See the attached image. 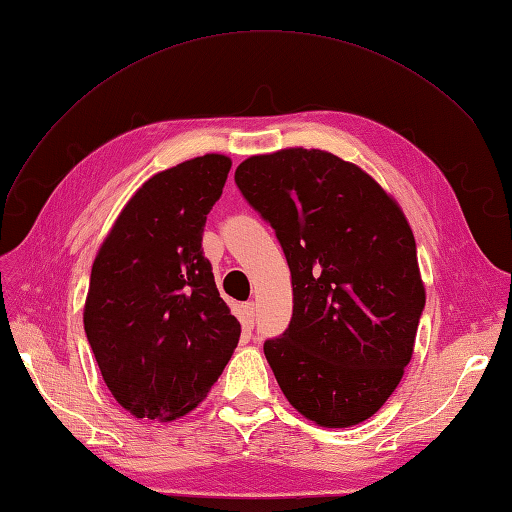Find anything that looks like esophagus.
<instances>
[{
    "label": "esophagus",
    "instance_id": "obj_1",
    "mask_svg": "<svg viewBox=\"0 0 512 512\" xmlns=\"http://www.w3.org/2000/svg\"><path fill=\"white\" fill-rule=\"evenodd\" d=\"M241 314H243V327L245 329H254V316H256V305L254 301H247L241 305Z\"/></svg>",
    "mask_w": 512,
    "mask_h": 512
}]
</instances>
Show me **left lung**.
Wrapping results in <instances>:
<instances>
[{"label":"left lung","instance_id":"1","mask_svg":"<svg viewBox=\"0 0 512 512\" xmlns=\"http://www.w3.org/2000/svg\"><path fill=\"white\" fill-rule=\"evenodd\" d=\"M235 181L290 267L292 320L265 344L277 384L320 427L367 421L404 378L425 307L404 211L363 168L322 149L252 156Z\"/></svg>","mask_w":512,"mask_h":512}]
</instances>
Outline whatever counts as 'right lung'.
<instances>
[{
	"mask_svg": "<svg viewBox=\"0 0 512 512\" xmlns=\"http://www.w3.org/2000/svg\"><path fill=\"white\" fill-rule=\"evenodd\" d=\"M230 164L205 153L147 179L91 267L85 333L108 391L136 418L192 412L239 344L241 324L200 247Z\"/></svg>",
	"mask_w": 512,
	"mask_h": 512,
	"instance_id": "1",
	"label": "right lung"
}]
</instances>
